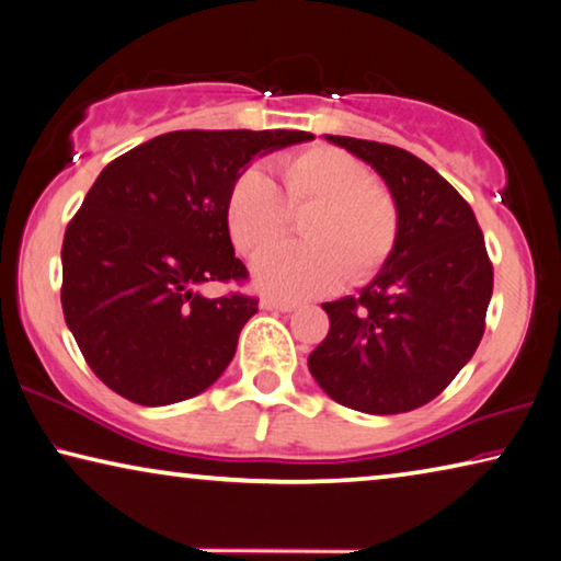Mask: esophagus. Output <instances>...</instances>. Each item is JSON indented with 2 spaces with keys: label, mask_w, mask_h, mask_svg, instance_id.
Segmentation results:
<instances>
[{
  "label": "esophagus",
  "mask_w": 561,
  "mask_h": 561,
  "mask_svg": "<svg viewBox=\"0 0 561 561\" xmlns=\"http://www.w3.org/2000/svg\"><path fill=\"white\" fill-rule=\"evenodd\" d=\"M262 309H272V312H295V302H282V299H262Z\"/></svg>",
  "instance_id": "34e87169"
}]
</instances>
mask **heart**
Wrapping results in <instances>:
<instances>
[{
	"label": "heart",
	"instance_id": "heart-1",
	"mask_svg": "<svg viewBox=\"0 0 561 561\" xmlns=\"http://www.w3.org/2000/svg\"><path fill=\"white\" fill-rule=\"evenodd\" d=\"M279 175L282 191L252 165L233 179L227 196V227L241 252H256L287 229V205L291 211L312 206L299 224L307 241L254 256L252 282L262 295L297 302L345 277L363 284L386 266L398 241V206L360 158L314 146L279 158Z\"/></svg>",
	"mask_w": 561,
	"mask_h": 561
}]
</instances>
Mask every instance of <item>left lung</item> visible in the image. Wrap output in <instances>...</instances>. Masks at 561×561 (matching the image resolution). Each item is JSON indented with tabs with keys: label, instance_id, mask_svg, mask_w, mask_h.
Instances as JSON below:
<instances>
[{
	"label": "left lung",
	"instance_id": "8db88e82",
	"mask_svg": "<svg viewBox=\"0 0 561 561\" xmlns=\"http://www.w3.org/2000/svg\"><path fill=\"white\" fill-rule=\"evenodd\" d=\"M375 171L398 206V241L357 297L324 302L330 332L309 373L332 400L370 415L431 403L471 360L494 291L479 221L440 173L403 148L324 136Z\"/></svg>",
	"mask_w": 561,
	"mask_h": 561
}]
</instances>
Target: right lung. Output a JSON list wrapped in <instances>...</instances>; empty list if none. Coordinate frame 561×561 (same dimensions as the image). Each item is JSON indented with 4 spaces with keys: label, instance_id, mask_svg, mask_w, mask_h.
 Returning <instances> with one entry per match:
<instances>
[{
    "label": "right lung",
    "instance_id": "add662e5",
    "mask_svg": "<svg viewBox=\"0 0 561 561\" xmlns=\"http://www.w3.org/2000/svg\"><path fill=\"white\" fill-rule=\"evenodd\" d=\"M305 130H173L107 163L62 241V312L82 357L138 405H171L227 370L256 299L206 297L247 279L227 196L254 158Z\"/></svg>",
    "mask_w": 561,
    "mask_h": 561
}]
</instances>
